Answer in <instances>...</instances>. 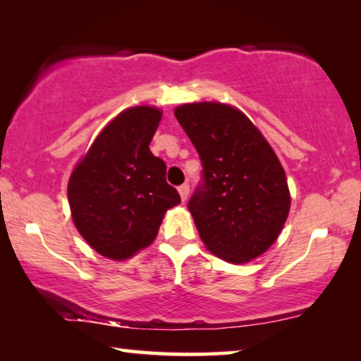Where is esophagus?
<instances>
[{"mask_svg": "<svg viewBox=\"0 0 361 361\" xmlns=\"http://www.w3.org/2000/svg\"><path fill=\"white\" fill-rule=\"evenodd\" d=\"M177 190H179V195H180L182 202H185V200H187V197H189V185H187V184H182Z\"/></svg>", "mask_w": 361, "mask_h": 361, "instance_id": "obj_1", "label": "esophagus"}]
</instances>
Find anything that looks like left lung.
<instances>
[{
    "mask_svg": "<svg viewBox=\"0 0 361 361\" xmlns=\"http://www.w3.org/2000/svg\"><path fill=\"white\" fill-rule=\"evenodd\" d=\"M204 166L189 209L205 248L233 264L258 258L278 240L290 209L286 172L253 121L220 102L174 110Z\"/></svg>",
    "mask_w": 361,
    "mask_h": 361,
    "instance_id": "obj_1",
    "label": "left lung"
}]
</instances>
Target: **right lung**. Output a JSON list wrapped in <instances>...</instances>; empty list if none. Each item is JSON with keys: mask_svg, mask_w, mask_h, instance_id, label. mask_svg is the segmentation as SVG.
Masks as SVG:
<instances>
[{"mask_svg": "<svg viewBox=\"0 0 361 361\" xmlns=\"http://www.w3.org/2000/svg\"><path fill=\"white\" fill-rule=\"evenodd\" d=\"M162 110L141 105L113 118L73 167L68 205L78 233L98 255L130 259L156 240L166 212L180 204L151 140Z\"/></svg>", "mask_w": 361, "mask_h": 361, "instance_id": "1", "label": "right lung"}]
</instances>
